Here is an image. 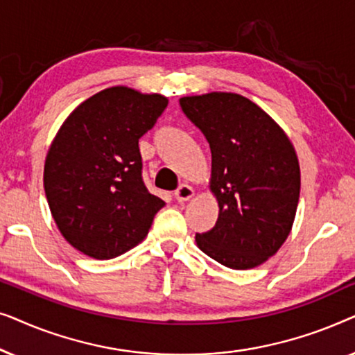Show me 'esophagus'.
I'll use <instances>...</instances> for the list:
<instances>
[{
  "label": "esophagus",
  "mask_w": 355,
  "mask_h": 355,
  "mask_svg": "<svg viewBox=\"0 0 355 355\" xmlns=\"http://www.w3.org/2000/svg\"><path fill=\"white\" fill-rule=\"evenodd\" d=\"M193 193L196 192H193V189L191 186L182 184V186H179L176 191H174V198H176L179 203H184V202L191 200V198L193 197Z\"/></svg>",
  "instance_id": "1"
}]
</instances>
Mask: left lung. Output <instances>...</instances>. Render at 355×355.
<instances>
[{
	"label": "left lung",
	"instance_id": "8db88e82",
	"mask_svg": "<svg viewBox=\"0 0 355 355\" xmlns=\"http://www.w3.org/2000/svg\"><path fill=\"white\" fill-rule=\"evenodd\" d=\"M181 108L211 150L210 191L220 213L198 249L232 270L255 268L293 230L300 192L294 145L259 105L231 92L182 96Z\"/></svg>",
	"mask_w": 355,
	"mask_h": 355
}]
</instances>
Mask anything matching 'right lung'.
<instances>
[{"label": "right lung", "instance_id": "add662e5", "mask_svg": "<svg viewBox=\"0 0 355 355\" xmlns=\"http://www.w3.org/2000/svg\"><path fill=\"white\" fill-rule=\"evenodd\" d=\"M166 106L159 94L110 87L82 101L53 139L43 169L48 207L82 254L114 259L147 237L164 202L144 186L139 139Z\"/></svg>", "mask_w": 355, "mask_h": 355}]
</instances>
